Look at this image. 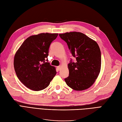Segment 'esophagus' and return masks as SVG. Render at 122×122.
I'll return each instance as SVG.
<instances>
[{"label":"esophagus","mask_w":122,"mask_h":122,"mask_svg":"<svg viewBox=\"0 0 122 122\" xmlns=\"http://www.w3.org/2000/svg\"><path fill=\"white\" fill-rule=\"evenodd\" d=\"M61 66H58V67H57V69L58 71H60V70L61 69Z\"/></svg>","instance_id":"34e87169"}]
</instances>
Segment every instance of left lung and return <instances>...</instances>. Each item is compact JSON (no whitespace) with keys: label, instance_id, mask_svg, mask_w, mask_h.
Masks as SVG:
<instances>
[{"label":"left lung","instance_id":"obj_1","mask_svg":"<svg viewBox=\"0 0 122 122\" xmlns=\"http://www.w3.org/2000/svg\"><path fill=\"white\" fill-rule=\"evenodd\" d=\"M67 44L74 62L71 58L68 64L69 75L65 78L70 87L83 91L95 82L101 69V54L98 44L81 32H70L59 34Z\"/></svg>","mask_w":122,"mask_h":122}]
</instances>
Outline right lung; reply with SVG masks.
<instances>
[{
  "label": "right lung",
  "mask_w": 122,
  "mask_h": 122,
  "mask_svg": "<svg viewBox=\"0 0 122 122\" xmlns=\"http://www.w3.org/2000/svg\"><path fill=\"white\" fill-rule=\"evenodd\" d=\"M57 36L42 33L29 36L15 55L14 66L17 76L29 89H45L56 75L55 67L50 65L47 57L51 44Z\"/></svg>",
  "instance_id": "right-lung-1"
}]
</instances>
